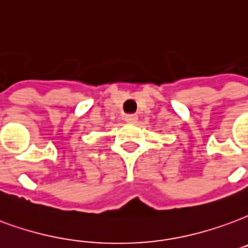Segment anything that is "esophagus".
Listing matches in <instances>:
<instances>
[{
  "mask_svg": "<svg viewBox=\"0 0 248 248\" xmlns=\"http://www.w3.org/2000/svg\"><path fill=\"white\" fill-rule=\"evenodd\" d=\"M124 121L129 122V124H134V122L138 121V117H137V114H127L124 117Z\"/></svg>",
  "mask_w": 248,
  "mask_h": 248,
  "instance_id": "obj_1",
  "label": "esophagus"
}]
</instances>
